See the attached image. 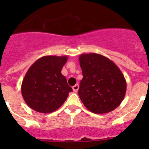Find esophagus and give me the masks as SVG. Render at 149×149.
I'll use <instances>...</instances> for the list:
<instances>
[{
    "label": "esophagus",
    "mask_w": 149,
    "mask_h": 149,
    "mask_svg": "<svg viewBox=\"0 0 149 149\" xmlns=\"http://www.w3.org/2000/svg\"><path fill=\"white\" fill-rule=\"evenodd\" d=\"M78 89H79L78 84H76V85H74V86L72 87V89H73V91L74 92V93H77V90H78Z\"/></svg>",
    "instance_id": "obj_1"
}]
</instances>
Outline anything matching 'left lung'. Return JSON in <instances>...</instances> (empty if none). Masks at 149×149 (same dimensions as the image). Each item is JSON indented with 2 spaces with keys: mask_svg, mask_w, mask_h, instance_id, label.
Masks as SVG:
<instances>
[{
  "mask_svg": "<svg viewBox=\"0 0 149 149\" xmlns=\"http://www.w3.org/2000/svg\"><path fill=\"white\" fill-rule=\"evenodd\" d=\"M83 79L79 97L89 111L103 114L115 110L125 95L127 84L119 67L98 54H82L79 56Z\"/></svg>",
  "mask_w": 149,
  "mask_h": 149,
  "instance_id": "8db88e82",
  "label": "left lung"
}]
</instances>
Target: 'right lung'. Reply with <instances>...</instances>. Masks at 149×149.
Here are the masks:
<instances>
[{
	"instance_id": "right-lung-1",
	"label": "right lung",
	"mask_w": 149,
	"mask_h": 149,
	"mask_svg": "<svg viewBox=\"0 0 149 149\" xmlns=\"http://www.w3.org/2000/svg\"><path fill=\"white\" fill-rule=\"evenodd\" d=\"M67 60V56H45L29 68L22 81V94L30 108L50 113L65 102L72 92L61 73Z\"/></svg>"
}]
</instances>
